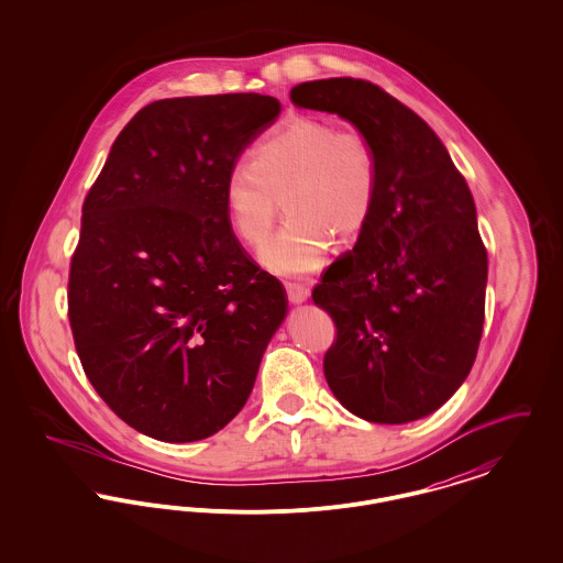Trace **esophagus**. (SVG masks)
Listing matches in <instances>:
<instances>
[{
    "instance_id": "obj_1",
    "label": "esophagus",
    "mask_w": 563,
    "mask_h": 563,
    "mask_svg": "<svg viewBox=\"0 0 563 563\" xmlns=\"http://www.w3.org/2000/svg\"><path fill=\"white\" fill-rule=\"evenodd\" d=\"M285 289H287V297L294 303H301V301H306L310 297V289L303 283H285Z\"/></svg>"
}]
</instances>
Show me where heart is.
<instances>
[{"mask_svg":"<svg viewBox=\"0 0 563 563\" xmlns=\"http://www.w3.org/2000/svg\"><path fill=\"white\" fill-rule=\"evenodd\" d=\"M379 162L372 139L356 129L297 115L260 141L251 164H236L223 186L234 234L249 246L266 241L280 200L289 219L264 244L260 262L274 274L319 268L331 234L350 241L374 214Z\"/></svg>","mask_w":563,"mask_h":563,"instance_id":"1","label":"heart"}]
</instances>
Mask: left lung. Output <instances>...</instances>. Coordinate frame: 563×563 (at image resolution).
Returning <instances> with one entry per match:
<instances>
[{
	"label": "left lung",
	"instance_id": "left-lung-1",
	"mask_svg": "<svg viewBox=\"0 0 563 563\" xmlns=\"http://www.w3.org/2000/svg\"><path fill=\"white\" fill-rule=\"evenodd\" d=\"M291 101L350 120L379 162L369 223L312 289L338 331L327 384L375 424L424 418L460 388L482 342L487 251L473 194L429 124L377 84L303 81Z\"/></svg>",
	"mask_w": 563,
	"mask_h": 563
}]
</instances>
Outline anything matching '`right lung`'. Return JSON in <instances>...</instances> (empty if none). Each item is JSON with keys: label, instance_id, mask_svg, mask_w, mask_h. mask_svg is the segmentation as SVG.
<instances>
[{"label": "right lung", "instance_id": "right-lung-1", "mask_svg": "<svg viewBox=\"0 0 563 563\" xmlns=\"http://www.w3.org/2000/svg\"><path fill=\"white\" fill-rule=\"evenodd\" d=\"M274 97L162 99L136 111L81 207L67 317L84 374L134 430L223 429L287 314L278 278L232 232L228 173L274 124Z\"/></svg>", "mask_w": 563, "mask_h": 563}]
</instances>
